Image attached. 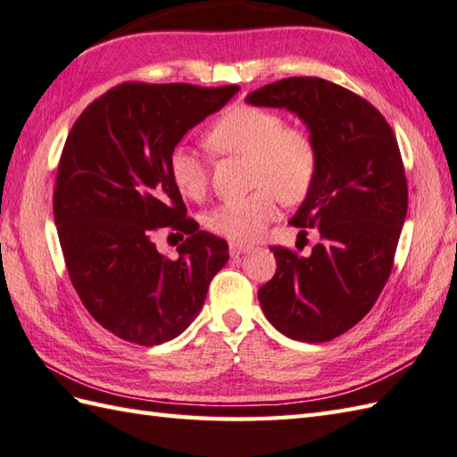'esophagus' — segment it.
<instances>
[{
    "instance_id": "34e87169",
    "label": "esophagus",
    "mask_w": 457,
    "mask_h": 457,
    "mask_svg": "<svg viewBox=\"0 0 457 457\" xmlns=\"http://www.w3.org/2000/svg\"><path fill=\"white\" fill-rule=\"evenodd\" d=\"M228 250H230V256H240V254H245V252H250L252 246L242 245V242H230Z\"/></svg>"
}]
</instances>
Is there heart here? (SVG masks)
<instances>
[{"mask_svg":"<svg viewBox=\"0 0 457 457\" xmlns=\"http://www.w3.org/2000/svg\"><path fill=\"white\" fill-rule=\"evenodd\" d=\"M205 145L220 156H246L250 195L220 203L205 225L232 242L256 240L278 217L279 199L299 203L309 195L319 174V148L305 129L287 127L276 111L232 105L212 120ZM171 184L187 199H201L209 189V168L194 150L170 152Z\"/></svg>","mask_w":457,"mask_h":457,"instance_id":"heart-1","label":"heart"}]
</instances>
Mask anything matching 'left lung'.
Returning a JSON list of instances; mask_svg holds the SVG:
<instances>
[{
    "instance_id": "left-lung-1",
    "label": "left lung",
    "mask_w": 457,
    "mask_h": 457,
    "mask_svg": "<svg viewBox=\"0 0 457 457\" xmlns=\"http://www.w3.org/2000/svg\"><path fill=\"white\" fill-rule=\"evenodd\" d=\"M246 101L297 113L319 148L317 179L291 225L319 228L320 242L307 258L270 248L278 270L260 305L286 337L328 342L366 317L391 276L409 205L397 138L368 99L322 78H283Z\"/></svg>"
}]
</instances>
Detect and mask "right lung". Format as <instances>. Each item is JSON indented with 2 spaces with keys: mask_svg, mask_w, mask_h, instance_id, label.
Here are the masks:
<instances>
[{
  "mask_svg": "<svg viewBox=\"0 0 457 457\" xmlns=\"http://www.w3.org/2000/svg\"><path fill=\"white\" fill-rule=\"evenodd\" d=\"M238 86L123 82L78 117L54 181V222L70 281L105 330L138 346L184 332L228 245L199 230L168 174L170 152ZM188 238L176 261L154 237Z\"/></svg>",
  "mask_w": 457,
  "mask_h": 457,
  "instance_id": "1",
  "label": "right lung"
}]
</instances>
